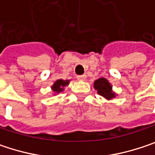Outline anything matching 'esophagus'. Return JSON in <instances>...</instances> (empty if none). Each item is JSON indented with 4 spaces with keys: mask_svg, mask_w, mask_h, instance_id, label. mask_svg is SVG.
Listing matches in <instances>:
<instances>
[{
    "mask_svg": "<svg viewBox=\"0 0 155 155\" xmlns=\"http://www.w3.org/2000/svg\"><path fill=\"white\" fill-rule=\"evenodd\" d=\"M86 75L85 74H82V75H78L77 76V79L79 81H85L86 80Z\"/></svg>",
    "mask_w": 155,
    "mask_h": 155,
    "instance_id": "1",
    "label": "esophagus"
}]
</instances>
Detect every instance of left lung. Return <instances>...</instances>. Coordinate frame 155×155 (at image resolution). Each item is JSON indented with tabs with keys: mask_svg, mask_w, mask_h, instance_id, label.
<instances>
[{
	"mask_svg": "<svg viewBox=\"0 0 155 155\" xmlns=\"http://www.w3.org/2000/svg\"><path fill=\"white\" fill-rule=\"evenodd\" d=\"M94 88L98 91V93L107 100L116 97V94L112 91V86L105 78H100L94 81Z\"/></svg>",
	"mask_w": 155,
	"mask_h": 155,
	"instance_id": "left-lung-1",
	"label": "left lung"
}]
</instances>
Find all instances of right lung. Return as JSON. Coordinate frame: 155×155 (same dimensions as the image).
<instances>
[{"label":"right lung","instance_id":"add662e5","mask_svg":"<svg viewBox=\"0 0 155 155\" xmlns=\"http://www.w3.org/2000/svg\"><path fill=\"white\" fill-rule=\"evenodd\" d=\"M68 84H69V81H68V80L64 81V80L60 79V80H57V81L54 83V85L52 86V90H53L54 92L59 93V92L63 91H64V87L65 85H68Z\"/></svg>","mask_w":155,"mask_h":155}]
</instances>
